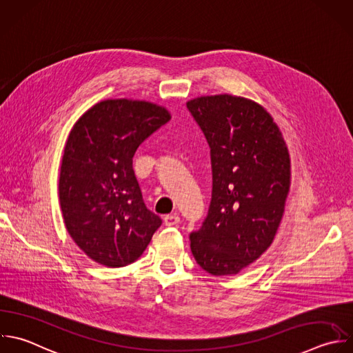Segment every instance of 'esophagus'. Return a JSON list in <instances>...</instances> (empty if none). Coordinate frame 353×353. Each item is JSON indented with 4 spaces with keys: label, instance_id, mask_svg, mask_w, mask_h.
I'll return each instance as SVG.
<instances>
[{
    "label": "esophagus",
    "instance_id": "34e87169",
    "mask_svg": "<svg viewBox=\"0 0 353 353\" xmlns=\"http://www.w3.org/2000/svg\"><path fill=\"white\" fill-rule=\"evenodd\" d=\"M181 222V218L178 214H168L164 216V223L165 226H175Z\"/></svg>",
    "mask_w": 353,
    "mask_h": 353
}]
</instances>
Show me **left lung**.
I'll list each match as a JSON object with an SVG mask.
<instances>
[{
	"label": "left lung",
	"instance_id": "8db88e82",
	"mask_svg": "<svg viewBox=\"0 0 353 353\" xmlns=\"http://www.w3.org/2000/svg\"><path fill=\"white\" fill-rule=\"evenodd\" d=\"M211 149L212 194L192 232L196 262L214 276L236 274L258 259L280 226L290 190V154L272 116L233 95L186 103Z\"/></svg>",
	"mask_w": 353,
	"mask_h": 353
}]
</instances>
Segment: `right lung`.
Here are the masks:
<instances>
[{
  "label": "right lung",
  "instance_id": "1",
  "mask_svg": "<svg viewBox=\"0 0 353 353\" xmlns=\"http://www.w3.org/2000/svg\"><path fill=\"white\" fill-rule=\"evenodd\" d=\"M170 120V112L152 102L106 99L73 125L62 157L59 201L70 237L92 261L127 266L160 228V216L143 203L132 157Z\"/></svg>",
  "mask_w": 353,
  "mask_h": 353
}]
</instances>
